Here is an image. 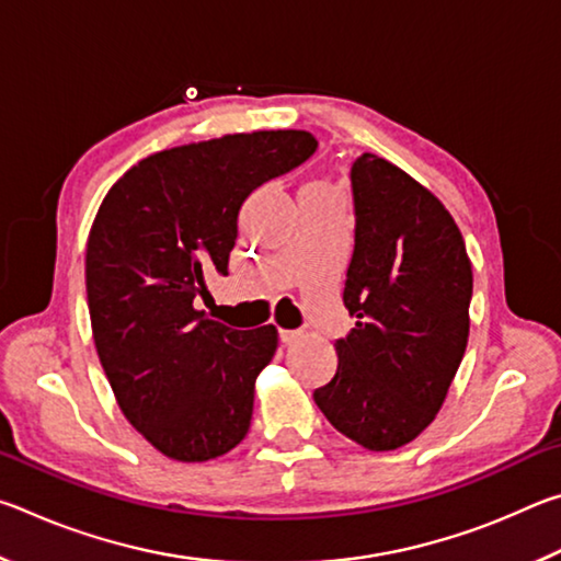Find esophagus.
Segmentation results:
<instances>
[{"label":"esophagus","mask_w":561,"mask_h":561,"mask_svg":"<svg viewBox=\"0 0 561 561\" xmlns=\"http://www.w3.org/2000/svg\"><path fill=\"white\" fill-rule=\"evenodd\" d=\"M301 339V334L299 331H289V329H279V341L284 346H291V344H297V341Z\"/></svg>","instance_id":"esophagus-1"}]
</instances>
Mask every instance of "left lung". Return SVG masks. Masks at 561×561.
<instances>
[{"instance_id": "8db88e82", "label": "left lung", "mask_w": 561, "mask_h": 561, "mask_svg": "<svg viewBox=\"0 0 561 561\" xmlns=\"http://www.w3.org/2000/svg\"><path fill=\"white\" fill-rule=\"evenodd\" d=\"M354 254L344 304L356 329L336 341V376L314 401L368 450L417 438L448 396L468 346L472 267L445 205L386 158L351 165Z\"/></svg>"}]
</instances>
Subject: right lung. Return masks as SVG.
Instances as JSON below:
<instances>
[{
  "instance_id": "right-lung-1",
  "label": "right lung",
  "mask_w": 561,
  "mask_h": 561,
  "mask_svg": "<svg viewBox=\"0 0 561 561\" xmlns=\"http://www.w3.org/2000/svg\"><path fill=\"white\" fill-rule=\"evenodd\" d=\"M314 150L307 130L234 133L148 156L103 197L87 244L93 341L123 415L168 458H220L250 431L277 329L237 331L193 301L227 274L252 190Z\"/></svg>"
}]
</instances>
